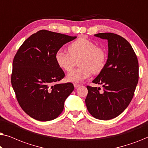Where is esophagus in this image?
Here are the masks:
<instances>
[{
    "mask_svg": "<svg viewBox=\"0 0 148 148\" xmlns=\"http://www.w3.org/2000/svg\"><path fill=\"white\" fill-rule=\"evenodd\" d=\"M79 86H81V84H75H75H74V87L75 88H77Z\"/></svg>",
    "mask_w": 148,
    "mask_h": 148,
    "instance_id": "obj_1",
    "label": "esophagus"
}]
</instances>
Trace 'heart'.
Masks as SVG:
<instances>
[{
	"label": "heart",
	"instance_id": "b5f03b06",
	"mask_svg": "<svg viewBox=\"0 0 148 148\" xmlns=\"http://www.w3.org/2000/svg\"><path fill=\"white\" fill-rule=\"evenodd\" d=\"M69 52L58 50L55 54L58 66L69 71L79 60V68L72 70L66 75L69 82L79 84L90 77L93 73L98 74L102 71L106 64L107 53L102 46H96L92 40L80 37L73 42L68 47Z\"/></svg>",
	"mask_w": 148,
	"mask_h": 148
}]
</instances>
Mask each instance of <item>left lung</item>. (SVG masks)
<instances>
[{
    "instance_id": "left-lung-1",
    "label": "left lung",
    "mask_w": 148,
    "mask_h": 148,
    "mask_svg": "<svg viewBox=\"0 0 148 148\" xmlns=\"http://www.w3.org/2000/svg\"><path fill=\"white\" fill-rule=\"evenodd\" d=\"M108 40V56L102 71L92 81L100 88L87 86L88 110L94 118L110 120L121 114L130 104L139 80V63L129 42L113 33L95 34Z\"/></svg>"
}]
</instances>
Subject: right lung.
<instances>
[{
  "label": "right lung",
  "mask_w": 148,
  "mask_h": 148,
  "mask_svg": "<svg viewBox=\"0 0 148 148\" xmlns=\"http://www.w3.org/2000/svg\"><path fill=\"white\" fill-rule=\"evenodd\" d=\"M76 36L40 30L25 40L13 61L11 84L17 102L29 116L40 121L57 118L74 90L71 83L58 84L64 73L55 54Z\"/></svg>",
  "instance_id": "right-lung-1"
}]
</instances>
